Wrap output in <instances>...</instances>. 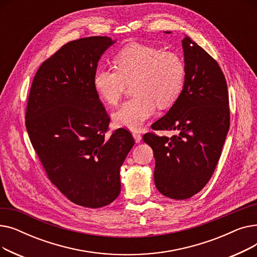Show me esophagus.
<instances>
[{
    "label": "esophagus",
    "instance_id": "34e87169",
    "mask_svg": "<svg viewBox=\"0 0 257 257\" xmlns=\"http://www.w3.org/2000/svg\"><path fill=\"white\" fill-rule=\"evenodd\" d=\"M132 136H133V139H134V141H136V143H140L142 141V136H141L140 133L133 132Z\"/></svg>",
    "mask_w": 257,
    "mask_h": 257
}]
</instances>
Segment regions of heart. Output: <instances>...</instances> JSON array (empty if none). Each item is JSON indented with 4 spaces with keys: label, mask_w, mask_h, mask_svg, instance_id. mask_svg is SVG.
<instances>
[{
    "label": "heart",
    "mask_w": 257,
    "mask_h": 257,
    "mask_svg": "<svg viewBox=\"0 0 257 257\" xmlns=\"http://www.w3.org/2000/svg\"><path fill=\"white\" fill-rule=\"evenodd\" d=\"M114 69H98L92 83L99 97L108 105H116L131 84L133 98L125 102L112 118L118 127L140 130L160 108L172 106L183 89L185 64L178 54L142 44L120 49L113 59Z\"/></svg>",
    "instance_id": "heart-1"
}]
</instances>
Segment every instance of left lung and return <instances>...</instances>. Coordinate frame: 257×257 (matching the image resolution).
<instances>
[{
	"instance_id": "1",
	"label": "left lung",
	"mask_w": 257,
	"mask_h": 257,
	"mask_svg": "<svg viewBox=\"0 0 257 257\" xmlns=\"http://www.w3.org/2000/svg\"><path fill=\"white\" fill-rule=\"evenodd\" d=\"M166 33H171L167 31ZM185 80L180 96L153 130H175L171 138L146 133L154 153V182L164 196L193 197L211 178L230 126L229 97L220 65L190 37L182 40Z\"/></svg>"
}]
</instances>
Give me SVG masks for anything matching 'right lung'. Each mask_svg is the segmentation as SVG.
<instances>
[{"label": "right lung", "mask_w": 257, "mask_h": 257, "mask_svg": "<svg viewBox=\"0 0 257 257\" xmlns=\"http://www.w3.org/2000/svg\"><path fill=\"white\" fill-rule=\"evenodd\" d=\"M115 42L91 36L62 46L39 66L26 109V128L48 178L73 203L99 208L120 192L119 169L134 145L93 87L103 53Z\"/></svg>", "instance_id": "1"}]
</instances>
